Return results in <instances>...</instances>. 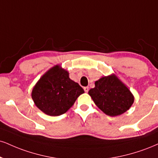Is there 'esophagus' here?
<instances>
[{"instance_id": "34e87169", "label": "esophagus", "mask_w": 158, "mask_h": 158, "mask_svg": "<svg viewBox=\"0 0 158 158\" xmlns=\"http://www.w3.org/2000/svg\"><path fill=\"white\" fill-rule=\"evenodd\" d=\"M84 90H85L86 93H87V92H88V90H89V87H84Z\"/></svg>"}]
</instances>
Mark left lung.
I'll return each instance as SVG.
<instances>
[{
	"instance_id": "left-lung-1",
	"label": "left lung",
	"mask_w": 158,
	"mask_h": 158,
	"mask_svg": "<svg viewBox=\"0 0 158 158\" xmlns=\"http://www.w3.org/2000/svg\"><path fill=\"white\" fill-rule=\"evenodd\" d=\"M88 94L96 105L110 116H117L127 111L134 102L129 88L115 74L104 77L95 82Z\"/></svg>"
}]
</instances>
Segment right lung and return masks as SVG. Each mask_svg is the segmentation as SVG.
Listing matches in <instances>:
<instances>
[{
  "instance_id": "1",
  "label": "right lung",
  "mask_w": 158,
  "mask_h": 158,
  "mask_svg": "<svg viewBox=\"0 0 158 158\" xmlns=\"http://www.w3.org/2000/svg\"><path fill=\"white\" fill-rule=\"evenodd\" d=\"M84 93L80 85L70 79L67 71L55 65L39 79L32 90L31 97L42 112L58 116L65 113Z\"/></svg>"
}]
</instances>
